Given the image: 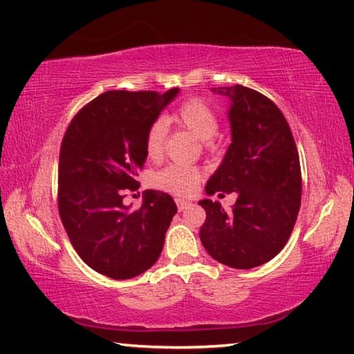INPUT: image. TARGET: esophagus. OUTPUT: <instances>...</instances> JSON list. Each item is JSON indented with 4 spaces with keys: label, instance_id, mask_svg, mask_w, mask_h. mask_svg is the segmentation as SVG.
<instances>
[{
    "label": "esophagus",
    "instance_id": "obj_1",
    "mask_svg": "<svg viewBox=\"0 0 354 354\" xmlns=\"http://www.w3.org/2000/svg\"><path fill=\"white\" fill-rule=\"evenodd\" d=\"M176 203H177V209H178L180 212L185 211L186 208H189V206H191L189 202H186V200H180V198L176 200Z\"/></svg>",
    "mask_w": 354,
    "mask_h": 354
}]
</instances>
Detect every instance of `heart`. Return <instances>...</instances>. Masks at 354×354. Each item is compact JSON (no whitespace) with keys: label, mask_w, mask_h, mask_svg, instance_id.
Masks as SVG:
<instances>
[{"label":"heart","mask_w":354,"mask_h":354,"mask_svg":"<svg viewBox=\"0 0 354 354\" xmlns=\"http://www.w3.org/2000/svg\"><path fill=\"white\" fill-rule=\"evenodd\" d=\"M172 122L182 124L203 142H209L218 132V118L216 112L202 100L192 98L185 102L171 117ZM166 138V123L163 120L151 126L145 140L146 156L151 160H160L163 156ZM202 174L197 168L183 165H169L154 176V186L172 192L176 196H191L197 191Z\"/></svg>","instance_id":"heart-1"}]
</instances>
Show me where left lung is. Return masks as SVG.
<instances>
[{
	"label": "left lung",
	"mask_w": 354,
	"mask_h": 354,
	"mask_svg": "<svg viewBox=\"0 0 354 354\" xmlns=\"http://www.w3.org/2000/svg\"><path fill=\"white\" fill-rule=\"evenodd\" d=\"M211 92L228 100L231 145L205 191L218 197L236 192L237 200L231 211L200 200L206 211L200 240L217 262L250 270L288 242L301 208V163L290 126L270 98L240 84Z\"/></svg>",
	"instance_id": "8db88e82"
}]
</instances>
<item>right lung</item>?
<instances>
[{"instance_id": "add662e5", "label": "right lung", "mask_w": 354, "mask_h": 354, "mask_svg": "<svg viewBox=\"0 0 354 354\" xmlns=\"http://www.w3.org/2000/svg\"><path fill=\"white\" fill-rule=\"evenodd\" d=\"M180 89L108 91L73 117L58 165V209L83 262L111 279H132L157 262L177 206L171 196L145 192L140 209L123 203L146 162L145 140Z\"/></svg>"}]
</instances>
